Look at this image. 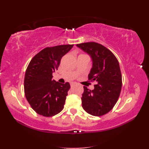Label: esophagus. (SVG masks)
I'll list each match as a JSON object with an SVG mask.
<instances>
[{
  "label": "esophagus",
  "instance_id": "1",
  "mask_svg": "<svg viewBox=\"0 0 149 149\" xmlns=\"http://www.w3.org/2000/svg\"><path fill=\"white\" fill-rule=\"evenodd\" d=\"M74 83H70V86H74Z\"/></svg>",
  "mask_w": 149,
  "mask_h": 149
}]
</instances>
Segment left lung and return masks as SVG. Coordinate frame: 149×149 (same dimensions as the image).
<instances>
[{"mask_svg":"<svg viewBox=\"0 0 149 149\" xmlns=\"http://www.w3.org/2000/svg\"><path fill=\"white\" fill-rule=\"evenodd\" d=\"M77 46L92 58L93 67L88 81L97 83L93 90L83 86L82 106L93 116L106 115L115 106L121 91L122 74L118 59L110 50L100 43L86 42Z\"/></svg>","mask_w":149,"mask_h":149,"instance_id":"obj_1","label":"left lung"}]
</instances>
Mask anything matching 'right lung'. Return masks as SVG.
Returning a JSON list of instances; mask_svg holds the SVG:
<instances>
[{
	"instance_id": "obj_1",
	"label": "right lung",
	"mask_w": 149,
	"mask_h": 149,
	"mask_svg": "<svg viewBox=\"0 0 149 149\" xmlns=\"http://www.w3.org/2000/svg\"><path fill=\"white\" fill-rule=\"evenodd\" d=\"M74 45L47 47L34 56L26 69L24 92L34 111L50 117L63 110L70 86L52 79V73L58 70L62 57Z\"/></svg>"
}]
</instances>
